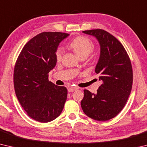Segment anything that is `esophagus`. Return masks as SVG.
<instances>
[{"mask_svg": "<svg viewBox=\"0 0 147 147\" xmlns=\"http://www.w3.org/2000/svg\"><path fill=\"white\" fill-rule=\"evenodd\" d=\"M78 89V88H75V87H70V88H68V91L71 93V92H73V91H76Z\"/></svg>", "mask_w": 147, "mask_h": 147, "instance_id": "esophagus-1", "label": "esophagus"}]
</instances>
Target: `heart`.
Returning <instances> with one entry per match:
<instances>
[{"label": "heart", "mask_w": 147, "mask_h": 147, "mask_svg": "<svg viewBox=\"0 0 147 147\" xmlns=\"http://www.w3.org/2000/svg\"><path fill=\"white\" fill-rule=\"evenodd\" d=\"M70 47L75 52L80 58L88 56L94 49V44L90 39L86 36H78L74 38L70 43ZM63 55V49L57 48L55 52V58L57 61H61Z\"/></svg>", "instance_id": "obj_1"}]
</instances>
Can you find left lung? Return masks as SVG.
<instances>
[{"label": "left lung", "mask_w": 147, "mask_h": 147, "mask_svg": "<svg viewBox=\"0 0 147 147\" xmlns=\"http://www.w3.org/2000/svg\"><path fill=\"white\" fill-rule=\"evenodd\" d=\"M96 37L100 45V56L95 68L102 84L96 94L84 89L82 110L89 117L99 121L115 117L125 106L133 83L130 59L115 37L102 29L83 31Z\"/></svg>", "instance_id": "left-lung-1"}]
</instances>
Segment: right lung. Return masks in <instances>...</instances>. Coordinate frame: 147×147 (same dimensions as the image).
Returning a JSON list of instances; mask_svg holds the SVG:
<instances>
[{
  "instance_id": "obj_1",
  "label": "right lung",
  "mask_w": 147,
  "mask_h": 147,
  "mask_svg": "<svg viewBox=\"0 0 147 147\" xmlns=\"http://www.w3.org/2000/svg\"><path fill=\"white\" fill-rule=\"evenodd\" d=\"M69 34L45 32L23 47L17 59L13 84L19 103L30 117L48 123L60 115L67 89L49 80V73L56 64L55 52Z\"/></svg>"
}]
</instances>
